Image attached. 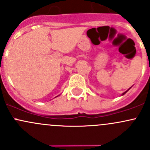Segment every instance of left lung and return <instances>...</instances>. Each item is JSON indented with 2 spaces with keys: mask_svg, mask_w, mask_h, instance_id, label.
Returning a JSON list of instances; mask_svg holds the SVG:
<instances>
[{
  "mask_svg": "<svg viewBox=\"0 0 150 150\" xmlns=\"http://www.w3.org/2000/svg\"><path fill=\"white\" fill-rule=\"evenodd\" d=\"M131 87H132V86H131ZM130 88H128V90H127V91H125V92H124V93H122V95H124V94H125V93H126V92H127V91H128V90H129V89H130Z\"/></svg>",
  "mask_w": 150,
  "mask_h": 150,
  "instance_id": "obj_1",
  "label": "left lung"
}]
</instances>
